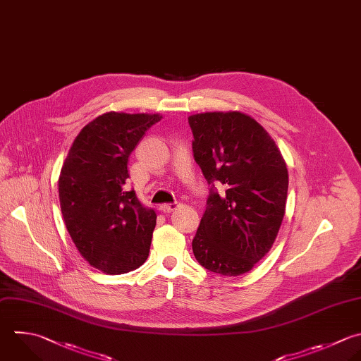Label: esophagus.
<instances>
[{"label": "esophagus", "instance_id": "obj_1", "mask_svg": "<svg viewBox=\"0 0 361 361\" xmlns=\"http://www.w3.org/2000/svg\"><path fill=\"white\" fill-rule=\"evenodd\" d=\"M179 206H180V203L175 202V203H166V204H162L159 209H161V212H164V213H171V212L176 210Z\"/></svg>", "mask_w": 361, "mask_h": 361}]
</instances>
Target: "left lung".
I'll use <instances>...</instances> for the list:
<instances>
[{
    "label": "left lung",
    "instance_id": "left-lung-1",
    "mask_svg": "<svg viewBox=\"0 0 361 361\" xmlns=\"http://www.w3.org/2000/svg\"><path fill=\"white\" fill-rule=\"evenodd\" d=\"M193 157L212 185L192 248L206 269L235 276L271 250L288 195L285 159L271 135L240 111L193 114ZM226 190L219 195L214 185Z\"/></svg>",
    "mask_w": 361,
    "mask_h": 361
}]
</instances>
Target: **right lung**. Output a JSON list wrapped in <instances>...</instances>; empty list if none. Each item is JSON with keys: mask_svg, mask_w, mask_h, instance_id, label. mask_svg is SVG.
Returning a JSON list of instances; mask_svg holds the SVG:
<instances>
[{"mask_svg": "<svg viewBox=\"0 0 361 361\" xmlns=\"http://www.w3.org/2000/svg\"><path fill=\"white\" fill-rule=\"evenodd\" d=\"M159 114L110 111L82 128L59 176V200L66 228L83 258L117 275L148 258L157 213L128 190L127 164Z\"/></svg>", "mask_w": 361, "mask_h": 361, "instance_id": "1", "label": "right lung"}]
</instances>
